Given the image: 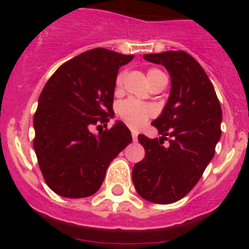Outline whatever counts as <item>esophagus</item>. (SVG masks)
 Instances as JSON below:
<instances>
[{"mask_svg":"<svg viewBox=\"0 0 249 249\" xmlns=\"http://www.w3.org/2000/svg\"><path fill=\"white\" fill-rule=\"evenodd\" d=\"M132 138H133V141H137V138H138V135L137 133H136V132H132Z\"/></svg>","mask_w":249,"mask_h":249,"instance_id":"esophagus-1","label":"esophagus"}]
</instances>
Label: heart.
I'll list each match as a JSON object with an SVG mask.
<instances>
[{
    "mask_svg": "<svg viewBox=\"0 0 249 249\" xmlns=\"http://www.w3.org/2000/svg\"><path fill=\"white\" fill-rule=\"evenodd\" d=\"M162 76H164V74L160 70H156V68H151V70L147 71V80H148L149 85L157 81ZM122 78L123 74H118L117 80H116V86L117 87H120L121 83H122ZM118 114H120V117L122 118V121L126 123L127 126H129L133 129H138L143 126L144 123L147 122V120L153 114V109L149 106L140 103L137 101L127 100L120 103V106H118Z\"/></svg>",
    "mask_w": 249,
    "mask_h": 249,
    "instance_id": "1",
    "label": "heart"
}]
</instances>
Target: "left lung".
Returning a JSON list of instances; mask_svg holds the SVG:
<instances>
[{"instance_id": "1", "label": "left lung", "mask_w": 249, "mask_h": 249, "mask_svg": "<svg viewBox=\"0 0 249 249\" xmlns=\"http://www.w3.org/2000/svg\"><path fill=\"white\" fill-rule=\"evenodd\" d=\"M171 77V92L160 117L152 122L160 138L138 136L144 158L135 164L132 181L138 195L152 203L183 198L197 184L221 138L222 109L207 73L184 51L144 54ZM171 140L167 146L164 141Z\"/></svg>"}]
</instances>
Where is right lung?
Wrapping results in <instances>:
<instances>
[{"label": "right lung", "instance_id": "right-lung-1", "mask_svg": "<svg viewBox=\"0 0 249 249\" xmlns=\"http://www.w3.org/2000/svg\"><path fill=\"white\" fill-rule=\"evenodd\" d=\"M133 57L106 48L86 51L58 67L43 87L34 118V148L46 183L57 195H94L109 163L132 142L121 121L98 135L91 129L113 117L118 70Z\"/></svg>", "mask_w": 249, "mask_h": 249}]
</instances>
